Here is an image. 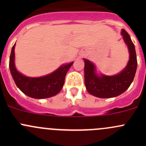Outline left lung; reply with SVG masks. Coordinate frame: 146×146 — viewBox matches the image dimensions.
<instances>
[{"label": "left lung", "mask_w": 146, "mask_h": 146, "mask_svg": "<svg viewBox=\"0 0 146 146\" xmlns=\"http://www.w3.org/2000/svg\"><path fill=\"white\" fill-rule=\"evenodd\" d=\"M121 35L129 48V61L126 68L114 76H98L95 66L85 59V85L88 92L100 98H110L119 96L124 92L133 82L137 68L136 50L130 36L124 29Z\"/></svg>", "instance_id": "8db88e82"}]
</instances>
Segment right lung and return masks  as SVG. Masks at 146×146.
Returning <instances> with one entry per match:
<instances>
[{
    "label": "right lung",
    "instance_id": "obj_1",
    "mask_svg": "<svg viewBox=\"0 0 146 146\" xmlns=\"http://www.w3.org/2000/svg\"><path fill=\"white\" fill-rule=\"evenodd\" d=\"M15 46L12 48L9 68L12 77L17 88L27 96L35 99H44L54 96L64 86L65 77L73 62L61 66L56 71L41 78H29L19 73L14 63Z\"/></svg>",
    "mask_w": 146,
    "mask_h": 146
}]
</instances>
